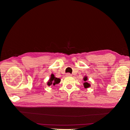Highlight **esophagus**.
I'll use <instances>...</instances> for the list:
<instances>
[{
	"mask_svg": "<svg viewBox=\"0 0 130 130\" xmlns=\"http://www.w3.org/2000/svg\"><path fill=\"white\" fill-rule=\"evenodd\" d=\"M66 76H71L72 75L70 74V73H67V74H66Z\"/></svg>",
	"mask_w": 130,
	"mask_h": 130,
	"instance_id": "34e87169",
	"label": "esophagus"
}]
</instances>
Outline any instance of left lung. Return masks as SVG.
Returning a JSON list of instances; mask_svg holds the SVG:
<instances>
[{"label": "left lung", "instance_id": "1", "mask_svg": "<svg viewBox=\"0 0 130 130\" xmlns=\"http://www.w3.org/2000/svg\"><path fill=\"white\" fill-rule=\"evenodd\" d=\"M88 80V77L87 76H85L84 78V80L85 81V82L84 83V87L85 88H88V87H89L90 86V85L89 84H88V82H87V80Z\"/></svg>", "mask_w": 130, "mask_h": 130}]
</instances>
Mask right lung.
<instances>
[{
  "label": "right lung",
  "mask_w": 130,
  "mask_h": 130,
  "mask_svg": "<svg viewBox=\"0 0 130 130\" xmlns=\"http://www.w3.org/2000/svg\"><path fill=\"white\" fill-rule=\"evenodd\" d=\"M61 80L59 78H57L56 77H55L54 75L52 74L51 75V76L49 78V80L48 81V83H47V85L48 86H55L56 84H58L60 82Z\"/></svg>",
  "instance_id": "1"
}]
</instances>
